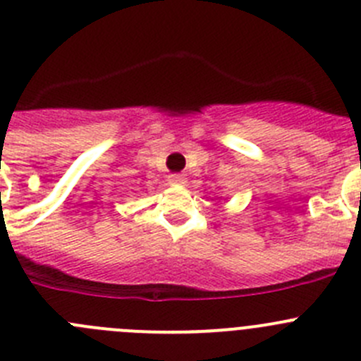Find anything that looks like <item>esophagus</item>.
Returning <instances> with one entry per match:
<instances>
[{
	"label": "esophagus",
	"instance_id": "obj_1",
	"mask_svg": "<svg viewBox=\"0 0 361 361\" xmlns=\"http://www.w3.org/2000/svg\"><path fill=\"white\" fill-rule=\"evenodd\" d=\"M168 183L170 184H184L186 178H184L183 173H170L168 175Z\"/></svg>",
	"mask_w": 361,
	"mask_h": 361
}]
</instances>
